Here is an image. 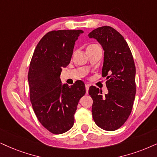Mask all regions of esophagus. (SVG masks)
Returning <instances> with one entry per match:
<instances>
[{"label": "esophagus", "mask_w": 157, "mask_h": 157, "mask_svg": "<svg viewBox=\"0 0 157 157\" xmlns=\"http://www.w3.org/2000/svg\"><path fill=\"white\" fill-rule=\"evenodd\" d=\"M89 87H90V85H85V90H86V94H88V90H89Z\"/></svg>", "instance_id": "obj_1"}]
</instances>
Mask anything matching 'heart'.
Listing matches in <instances>:
<instances>
[{
  "label": "heart",
  "mask_w": 157,
  "mask_h": 157,
  "mask_svg": "<svg viewBox=\"0 0 157 157\" xmlns=\"http://www.w3.org/2000/svg\"><path fill=\"white\" fill-rule=\"evenodd\" d=\"M90 46H92V45H90ZM89 47H90V46H89Z\"/></svg>",
  "instance_id": "1"
}]
</instances>
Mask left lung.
<instances>
[{
	"mask_svg": "<svg viewBox=\"0 0 157 157\" xmlns=\"http://www.w3.org/2000/svg\"><path fill=\"white\" fill-rule=\"evenodd\" d=\"M88 37L96 39L104 51L102 77H106L108 89L104 96L96 87L89 88L93 101V118L99 128L114 131L126 122L133 106L136 92L133 57L125 40L112 27H98Z\"/></svg>",
	"mask_w": 157,
	"mask_h": 157,
	"instance_id": "1",
	"label": "left lung"
}]
</instances>
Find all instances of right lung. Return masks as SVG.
I'll list each match as a JSON object with an SVG mask.
<instances>
[{
    "label": "right lung",
    "mask_w": 157,
    "mask_h": 157,
    "mask_svg": "<svg viewBox=\"0 0 157 157\" xmlns=\"http://www.w3.org/2000/svg\"><path fill=\"white\" fill-rule=\"evenodd\" d=\"M77 30H53L48 33L35 48L28 72L29 97L37 120L48 131L61 134L74 124L79 101L85 93V84L77 80L69 86L61 83L63 67L69 64Z\"/></svg>",
    "instance_id": "1"
}]
</instances>
